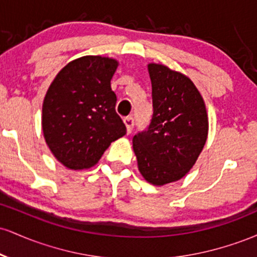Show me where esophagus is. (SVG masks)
<instances>
[{"instance_id": "34e87169", "label": "esophagus", "mask_w": 257, "mask_h": 257, "mask_svg": "<svg viewBox=\"0 0 257 257\" xmlns=\"http://www.w3.org/2000/svg\"><path fill=\"white\" fill-rule=\"evenodd\" d=\"M123 122H124V124L126 126V132L131 133L133 126H134V118H133L132 116H128V117H124V119H123Z\"/></svg>"}]
</instances>
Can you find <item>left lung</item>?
Here are the masks:
<instances>
[{"mask_svg": "<svg viewBox=\"0 0 257 257\" xmlns=\"http://www.w3.org/2000/svg\"><path fill=\"white\" fill-rule=\"evenodd\" d=\"M153 114L133 138L141 175L152 185L180 180L191 170L208 137V114L190 78L159 64H149Z\"/></svg>", "mask_w": 257, "mask_h": 257, "instance_id": "8db88e82", "label": "left lung"}]
</instances>
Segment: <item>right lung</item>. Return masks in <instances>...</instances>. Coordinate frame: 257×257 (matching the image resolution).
I'll list each match as a JSON object with an SVG mask.
<instances>
[{
	"mask_svg": "<svg viewBox=\"0 0 257 257\" xmlns=\"http://www.w3.org/2000/svg\"><path fill=\"white\" fill-rule=\"evenodd\" d=\"M114 59L87 55L58 73L46 94L42 129L55 158L69 169L95 166L112 141L126 133L116 112L111 78Z\"/></svg>",
	"mask_w": 257,
	"mask_h": 257,
	"instance_id": "right-lung-1",
	"label": "right lung"
}]
</instances>
